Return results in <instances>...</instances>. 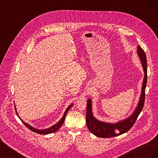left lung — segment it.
I'll list each match as a JSON object with an SVG mask.
<instances>
[{
	"instance_id": "8db88e82",
	"label": "left lung",
	"mask_w": 158,
	"mask_h": 158,
	"mask_svg": "<svg viewBox=\"0 0 158 158\" xmlns=\"http://www.w3.org/2000/svg\"><path fill=\"white\" fill-rule=\"evenodd\" d=\"M138 54L144 71V78L143 80L142 94L140 102L132 115L124 120L115 124H110L99 121L95 119L92 112V101L89 99L87 101L86 108V124L89 131L94 135L100 138L114 137L127 132L135 125L136 119L141 113L144 107L145 101V89L147 84V60L145 52L141 47L138 46Z\"/></svg>"
}]
</instances>
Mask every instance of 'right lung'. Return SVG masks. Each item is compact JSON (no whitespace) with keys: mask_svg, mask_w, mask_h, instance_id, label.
I'll return each instance as SVG.
<instances>
[{"mask_svg":"<svg viewBox=\"0 0 158 158\" xmlns=\"http://www.w3.org/2000/svg\"><path fill=\"white\" fill-rule=\"evenodd\" d=\"M72 106H73V104L70 105V106H69L68 107V108L66 109V110L64 113V114H63V117H62V118L60 119V121L59 123H57L56 124V125H53V126H52V127H50V128L44 129V130H39V129H36V128H33V127H31L30 125H28V124H27L26 123L23 122V121L22 120V119L20 118V117L18 116V114L17 111H16V108H15V110H16V114L18 115V117L19 118H20V119L22 121V122L23 123V125H24L27 128H29L30 130H31V131H33V132L38 133V134H40V135H47V134H51V133L56 132L57 130H59V128H60L62 125H63V123H64V119H65L66 115V113H68L69 110L71 108Z\"/></svg>","mask_w":158,"mask_h":158,"instance_id":"right-lung-1","label":"right lung"}]
</instances>
